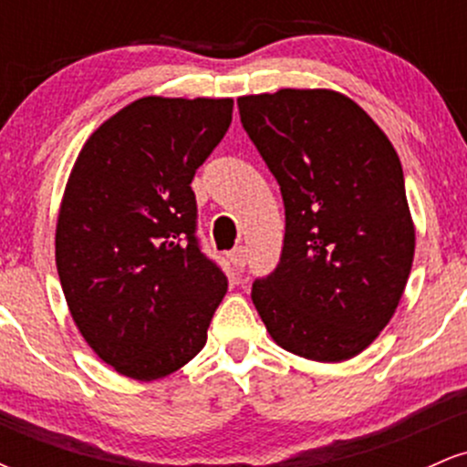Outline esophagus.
<instances>
[{
	"instance_id": "1",
	"label": "esophagus",
	"mask_w": 467,
	"mask_h": 467,
	"mask_svg": "<svg viewBox=\"0 0 467 467\" xmlns=\"http://www.w3.org/2000/svg\"><path fill=\"white\" fill-rule=\"evenodd\" d=\"M230 264L234 265V270L237 272L245 270V248L244 245H237V248L230 252Z\"/></svg>"
}]
</instances>
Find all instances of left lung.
<instances>
[{
	"label": "left lung",
	"mask_w": 467,
	"mask_h": 467,
	"mask_svg": "<svg viewBox=\"0 0 467 467\" xmlns=\"http://www.w3.org/2000/svg\"><path fill=\"white\" fill-rule=\"evenodd\" d=\"M281 186V264L252 303L281 349L316 362L362 353L393 318L415 256L404 173L387 133L334 89L237 99Z\"/></svg>",
	"instance_id": "obj_1"
}]
</instances>
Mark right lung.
Listing matches in <instances>:
<instances>
[{
	"label": "right lung",
	"instance_id": "add662e5",
	"mask_svg": "<svg viewBox=\"0 0 467 467\" xmlns=\"http://www.w3.org/2000/svg\"><path fill=\"white\" fill-rule=\"evenodd\" d=\"M233 120V99L144 96L80 149L58 208L55 256L74 325L114 371L151 382L206 345L226 296L195 239L191 182Z\"/></svg>",
	"mask_w": 467,
	"mask_h": 467
}]
</instances>
